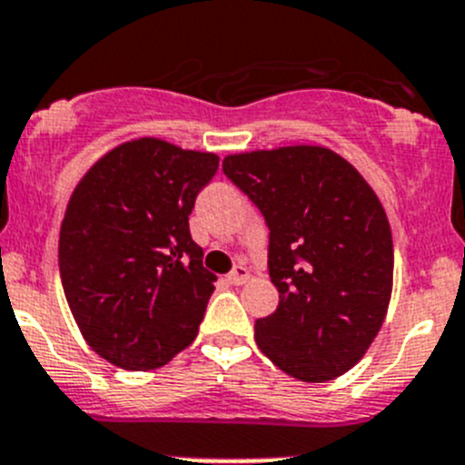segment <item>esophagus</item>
<instances>
[{
  "mask_svg": "<svg viewBox=\"0 0 465 465\" xmlns=\"http://www.w3.org/2000/svg\"><path fill=\"white\" fill-rule=\"evenodd\" d=\"M246 280H248V269L243 264H237L231 273H228V282L231 284H243Z\"/></svg>",
  "mask_w": 465,
  "mask_h": 465,
  "instance_id": "34e87169",
  "label": "esophagus"
}]
</instances>
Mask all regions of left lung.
<instances>
[{
	"label": "left lung",
	"mask_w": 465,
	"mask_h": 465,
	"mask_svg": "<svg viewBox=\"0 0 465 465\" xmlns=\"http://www.w3.org/2000/svg\"><path fill=\"white\" fill-rule=\"evenodd\" d=\"M223 173L269 226L278 310L255 321L260 351L301 382H328L364 357L387 316L393 239L361 173L323 146L223 158Z\"/></svg>",
	"instance_id": "8db88e82"
}]
</instances>
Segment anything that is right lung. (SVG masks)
<instances>
[{
  "label": "right lung",
  "mask_w": 465,
  "mask_h": 465,
  "mask_svg": "<svg viewBox=\"0 0 465 465\" xmlns=\"http://www.w3.org/2000/svg\"><path fill=\"white\" fill-rule=\"evenodd\" d=\"M219 155L158 137L96 160L67 203L58 266L87 346L124 371H153L199 334L217 275L190 214Z\"/></svg>",
  "instance_id": "1"
}]
</instances>
